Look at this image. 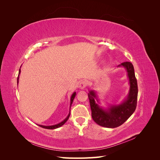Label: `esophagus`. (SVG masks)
<instances>
[{"label":"esophagus","mask_w":160,"mask_h":160,"mask_svg":"<svg viewBox=\"0 0 160 160\" xmlns=\"http://www.w3.org/2000/svg\"><path fill=\"white\" fill-rule=\"evenodd\" d=\"M86 86H87V82L85 81H82L81 82H80L79 88L81 89H83L86 88Z\"/></svg>","instance_id":"esophagus-1"}]
</instances>
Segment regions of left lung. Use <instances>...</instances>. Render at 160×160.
Returning a JSON list of instances; mask_svg holds the SVG:
<instances>
[{"instance_id": "left-lung-1", "label": "left lung", "mask_w": 160, "mask_h": 160, "mask_svg": "<svg viewBox=\"0 0 160 160\" xmlns=\"http://www.w3.org/2000/svg\"><path fill=\"white\" fill-rule=\"evenodd\" d=\"M118 67H123L126 70L129 84V93L122 103L109 105L105 109L99 105V99L94 90H89L88 93L92 118L97 124L108 128L119 127L126 122L137 106L138 89L133 66L132 62H124Z\"/></svg>"}]
</instances>
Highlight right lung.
I'll return each instance as SVG.
<instances>
[{
    "label": "right lung",
    "mask_w": 160,
    "mask_h": 160,
    "mask_svg": "<svg viewBox=\"0 0 160 160\" xmlns=\"http://www.w3.org/2000/svg\"><path fill=\"white\" fill-rule=\"evenodd\" d=\"M21 73V68L20 69H19V72H18V76L17 77V85H18V79H19V75H20ZM76 95V92H74L72 94L71 97V100H70V109H71V105L72 103V101H73V99L75 98V97ZM70 111L71 110L69 109V113L68 114V115H67V117L63 120L61 122H60L59 123H57V124H55V125H48V126H46V125H38V126H40L42 128H45V129H57V128H59L60 127H61L62 125H64L67 120H68L69 116H70Z\"/></svg>",
    "instance_id": "1"
}]
</instances>
